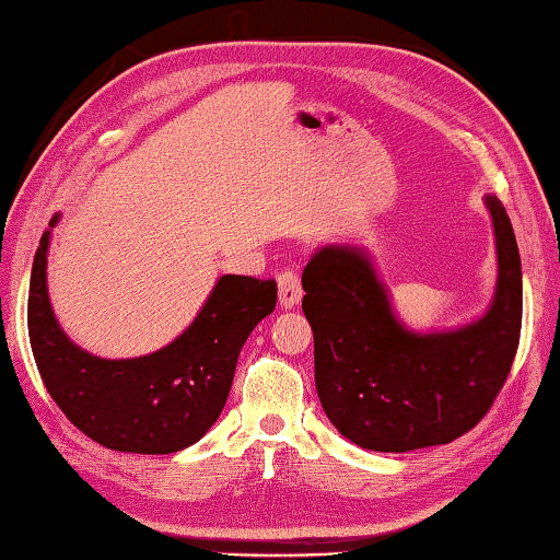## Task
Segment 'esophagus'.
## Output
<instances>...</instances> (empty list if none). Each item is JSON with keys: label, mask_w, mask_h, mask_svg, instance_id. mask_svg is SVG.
I'll list each match as a JSON object with an SVG mask.
<instances>
[{"label": "esophagus", "mask_w": 560, "mask_h": 560, "mask_svg": "<svg viewBox=\"0 0 560 560\" xmlns=\"http://www.w3.org/2000/svg\"><path fill=\"white\" fill-rule=\"evenodd\" d=\"M278 288H280V305L285 310H292L302 300V282L298 268H288L278 275Z\"/></svg>", "instance_id": "esophagus-1"}]
</instances>
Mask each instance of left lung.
<instances>
[{
  "label": "left lung",
  "mask_w": 560,
  "mask_h": 560,
  "mask_svg": "<svg viewBox=\"0 0 560 560\" xmlns=\"http://www.w3.org/2000/svg\"><path fill=\"white\" fill-rule=\"evenodd\" d=\"M492 211L499 280L487 315L447 335L398 325L369 258L329 245L302 272L315 335V381L341 435L376 453L447 445L482 420L512 371L522 335V258L506 209Z\"/></svg>",
  "instance_id": "left-lung-1"
}]
</instances>
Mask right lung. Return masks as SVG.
Segmentation results:
<instances>
[{
    "label": "right lung",
    "instance_id": "1",
    "mask_svg": "<svg viewBox=\"0 0 560 560\" xmlns=\"http://www.w3.org/2000/svg\"><path fill=\"white\" fill-rule=\"evenodd\" d=\"M58 221L54 215L51 223ZM28 282V341L48 396L95 443L117 453L170 455L201 440L221 416L241 347L278 302V282L223 275L199 317L150 357L105 361L68 341L48 305L46 248Z\"/></svg>",
    "mask_w": 560,
    "mask_h": 560
}]
</instances>
